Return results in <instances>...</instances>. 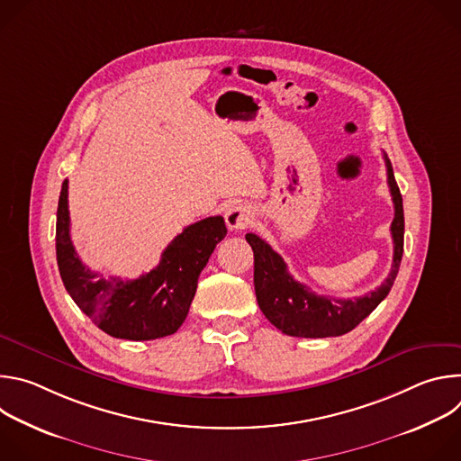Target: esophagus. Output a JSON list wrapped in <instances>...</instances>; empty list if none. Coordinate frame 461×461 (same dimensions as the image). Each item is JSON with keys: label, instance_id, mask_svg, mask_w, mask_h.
Returning <instances> with one entry per match:
<instances>
[{"label": "esophagus", "instance_id": "esophagus-1", "mask_svg": "<svg viewBox=\"0 0 461 461\" xmlns=\"http://www.w3.org/2000/svg\"><path fill=\"white\" fill-rule=\"evenodd\" d=\"M224 219H226V226L230 230H244V228H248L251 224L253 212H251V208L248 204H240L239 203V204H233V206L228 208Z\"/></svg>", "mask_w": 461, "mask_h": 461}]
</instances>
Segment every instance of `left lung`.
Wrapping results in <instances>:
<instances>
[{
    "instance_id": "left-lung-1",
    "label": "left lung",
    "mask_w": 461,
    "mask_h": 461,
    "mask_svg": "<svg viewBox=\"0 0 461 461\" xmlns=\"http://www.w3.org/2000/svg\"><path fill=\"white\" fill-rule=\"evenodd\" d=\"M386 182L393 203V221L390 226L393 240V258L388 277L379 288L354 299H336L317 295L308 286L297 283L283 257L268 242L248 233L246 240L253 249V285L258 308L279 330L292 338H336L343 336L366 317L388 295L398 277L403 257V199L393 178L392 164L386 155Z\"/></svg>"
}]
</instances>
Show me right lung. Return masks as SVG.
<instances>
[{"instance_id": "right-lung-1", "label": "right lung", "mask_w": 461, "mask_h": 461, "mask_svg": "<svg viewBox=\"0 0 461 461\" xmlns=\"http://www.w3.org/2000/svg\"><path fill=\"white\" fill-rule=\"evenodd\" d=\"M69 184L63 180L56 213V260L65 290L105 334L116 339L149 341L175 334L184 322L215 246L228 230L222 217L194 222L164 249L158 267L139 279H105L91 272L69 233Z\"/></svg>"}]
</instances>
